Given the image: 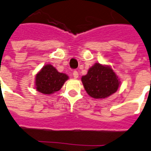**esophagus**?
<instances>
[{"mask_svg": "<svg viewBox=\"0 0 151 151\" xmlns=\"http://www.w3.org/2000/svg\"><path fill=\"white\" fill-rule=\"evenodd\" d=\"M73 76L74 78H78V73L77 71H73Z\"/></svg>", "mask_w": 151, "mask_h": 151, "instance_id": "obj_1", "label": "esophagus"}]
</instances>
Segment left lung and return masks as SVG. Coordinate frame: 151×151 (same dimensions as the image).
Masks as SVG:
<instances>
[{
    "label": "left lung",
    "instance_id": "obj_1",
    "mask_svg": "<svg viewBox=\"0 0 151 151\" xmlns=\"http://www.w3.org/2000/svg\"><path fill=\"white\" fill-rule=\"evenodd\" d=\"M82 82L87 93L96 99L108 97L115 93L121 83L113 69L107 65L96 63L86 75L82 77Z\"/></svg>",
    "mask_w": 151,
    "mask_h": 151
}]
</instances>
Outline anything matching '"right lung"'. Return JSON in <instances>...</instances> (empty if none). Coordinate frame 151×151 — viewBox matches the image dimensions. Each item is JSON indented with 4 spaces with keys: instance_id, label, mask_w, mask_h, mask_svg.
<instances>
[{
    "instance_id": "right-lung-1",
    "label": "right lung",
    "mask_w": 151,
    "mask_h": 151,
    "mask_svg": "<svg viewBox=\"0 0 151 151\" xmlns=\"http://www.w3.org/2000/svg\"><path fill=\"white\" fill-rule=\"evenodd\" d=\"M68 79L67 74L59 73L54 66L47 64L36 74L35 88L41 93L52 94L60 90Z\"/></svg>"
}]
</instances>
